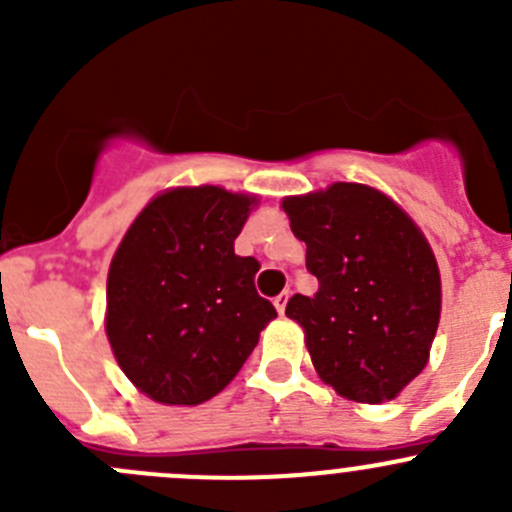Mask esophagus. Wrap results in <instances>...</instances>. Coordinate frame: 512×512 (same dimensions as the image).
Returning <instances> with one entry per match:
<instances>
[{
  "instance_id": "1",
  "label": "esophagus",
  "mask_w": 512,
  "mask_h": 512,
  "mask_svg": "<svg viewBox=\"0 0 512 512\" xmlns=\"http://www.w3.org/2000/svg\"><path fill=\"white\" fill-rule=\"evenodd\" d=\"M287 299H289V292H280V294H277V297H275V307H277V312H280V314H285Z\"/></svg>"
}]
</instances>
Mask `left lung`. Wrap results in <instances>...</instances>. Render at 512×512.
<instances>
[{
	"label": "left lung",
	"mask_w": 512,
	"mask_h": 512,
	"mask_svg": "<svg viewBox=\"0 0 512 512\" xmlns=\"http://www.w3.org/2000/svg\"><path fill=\"white\" fill-rule=\"evenodd\" d=\"M282 210L319 282L314 297L294 294L285 309L319 379L356 404L396 399L428 364L441 319V272L426 235L364 183L287 195Z\"/></svg>",
	"instance_id": "8db88e82"
}]
</instances>
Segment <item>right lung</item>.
<instances>
[{
	"label": "right lung",
	"instance_id": "1",
	"mask_svg": "<svg viewBox=\"0 0 512 512\" xmlns=\"http://www.w3.org/2000/svg\"><path fill=\"white\" fill-rule=\"evenodd\" d=\"M260 198L180 185L136 215L106 280L108 344L148 399L198 406L230 384L277 317L255 289L260 262L235 255Z\"/></svg>",
	"mask_w": 512,
	"mask_h": 512
}]
</instances>
